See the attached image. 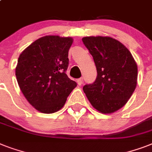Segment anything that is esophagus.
I'll return each instance as SVG.
<instances>
[{"label":"esophagus","mask_w":152,"mask_h":152,"mask_svg":"<svg viewBox=\"0 0 152 152\" xmlns=\"http://www.w3.org/2000/svg\"><path fill=\"white\" fill-rule=\"evenodd\" d=\"M77 83H78L79 85L80 86L82 83H83V78H80L77 80Z\"/></svg>","instance_id":"34e87169"}]
</instances>
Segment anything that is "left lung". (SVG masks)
I'll use <instances>...</instances> for the list:
<instances>
[{
	"label": "left lung",
	"mask_w": 152,
	"mask_h": 152,
	"mask_svg": "<svg viewBox=\"0 0 152 152\" xmlns=\"http://www.w3.org/2000/svg\"><path fill=\"white\" fill-rule=\"evenodd\" d=\"M92 55L97 77L83 90L91 104L102 113H111L125 106L137 84V64L130 51L110 37L82 39Z\"/></svg>",
	"instance_id": "left-lung-1"
}]
</instances>
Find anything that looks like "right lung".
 Here are the masks:
<instances>
[{"label":"right lung","instance_id":"right-lung-1","mask_svg":"<svg viewBox=\"0 0 152 152\" xmlns=\"http://www.w3.org/2000/svg\"><path fill=\"white\" fill-rule=\"evenodd\" d=\"M72 42L71 37L46 35L31 44L18 58L15 76L20 90L41 113L61 110L77 85L66 74Z\"/></svg>","mask_w":152,"mask_h":152}]
</instances>
